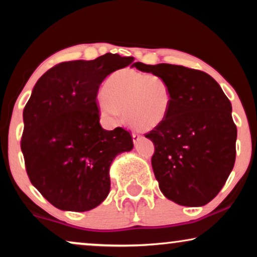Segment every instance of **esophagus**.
I'll return each mask as SVG.
<instances>
[{"instance_id": "obj_1", "label": "esophagus", "mask_w": 257, "mask_h": 257, "mask_svg": "<svg viewBox=\"0 0 257 257\" xmlns=\"http://www.w3.org/2000/svg\"><path fill=\"white\" fill-rule=\"evenodd\" d=\"M132 138H133V143L137 144V143H138L139 140H140V138H142V136L138 135V133L133 132V133H132Z\"/></svg>"}]
</instances>
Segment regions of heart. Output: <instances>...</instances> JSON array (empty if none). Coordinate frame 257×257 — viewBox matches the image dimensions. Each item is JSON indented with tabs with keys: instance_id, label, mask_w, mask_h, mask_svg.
Returning a JSON list of instances; mask_svg holds the SVG:
<instances>
[{
	"instance_id": "obj_1",
	"label": "heart",
	"mask_w": 257,
	"mask_h": 257,
	"mask_svg": "<svg viewBox=\"0 0 257 257\" xmlns=\"http://www.w3.org/2000/svg\"><path fill=\"white\" fill-rule=\"evenodd\" d=\"M103 113L112 120L124 115L131 126L151 131L166 120L172 108L170 86L160 77L135 70H119L98 96Z\"/></svg>"
}]
</instances>
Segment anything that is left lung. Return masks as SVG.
I'll use <instances>...</instances> for the list:
<instances>
[{"label":"left lung","instance_id":"left-lung-1","mask_svg":"<svg viewBox=\"0 0 257 257\" xmlns=\"http://www.w3.org/2000/svg\"><path fill=\"white\" fill-rule=\"evenodd\" d=\"M133 66L163 78L172 93L167 119L145 135L154 144L151 161L160 191L178 205H207L235 164L237 128L229 99L200 70L165 63Z\"/></svg>","mask_w":257,"mask_h":257}]
</instances>
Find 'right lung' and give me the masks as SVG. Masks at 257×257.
I'll return each instance as SVG.
<instances>
[{
	"instance_id": "add662e5",
	"label": "right lung",
	"mask_w": 257,
	"mask_h": 257,
	"mask_svg": "<svg viewBox=\"0 0 257 257\" xmlns=\"http://www.w3.org/2000/svg\"><path fill=\"white\" fill-rule=\"evenodd\" d=\"M135 61L105 54L93 61L63 62L34 86L23 110L21 139L31 184L56 208L86 212L110 193V166L133 149L128 131H106L99 124V85Z\"/></svg>"
}]
</instances>
